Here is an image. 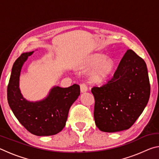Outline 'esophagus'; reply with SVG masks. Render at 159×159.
Instances as JSON below:
<instances>
[{"label":"esophagus","mask_w":159,"mask_h":159,"mask_svg":"<svg viewBox=\"0 0 159 159\" xmlns=\"http://www.w3.org/2000/svg\"><path fill=\"white\" fill-rule=\"evenodd\" d=\"M80 91H81L82 93H85L86 91H88V86L85 83H81V84L80 85Z\"/></svg>","instance_id":"esophagus-1"}]
</instances>
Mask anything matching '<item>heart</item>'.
Instances as JSON below:
<instances>
[{
	"instance_id": "heart-1",
	"label": "heart",
	"mask_w": 159,
	"mask_h": 159,
	"mask_svg": "<svg viewBox=\"0 0 159 159\" xmlns=\"http://www.w3.org/2000/svg\"><path fill=\"white\" fill-rule=\"evenodd\" d=\"M95 66L91 79L95 83H102L111 74L114 68V61L111 58L104 57L102 54H95L83 61L81 68L88 69Z\"/></svg>"
}]
</instances>
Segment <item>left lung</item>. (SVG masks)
<instances>
[{
    "label": "left lung",
    "instance_id": "left-lung-1",
    "mask_svg": "<svg viewBox=\"0 0 159 159\" xmlns=\"http://www.w3.org/2000/svg\"><path fill=\"white\" fill-rule=\"evenodd\" d=\"M91 92L95 98L94 118L99 130L107 133L130 128L144 111L150 96L147 64L128 50L114 76Z\"/></svg>",
    "mask_w": 159,
    "mask_h": 159
}]
</instances>
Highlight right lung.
<instances>
[{
	"instance_id": "right-lung-1",
	"label": "right lung",
	"mask_w": 159,
	"mask_h": 159,
	"mask_svg": "<svg viewBox=\"0 0 159 159\" xmlns=\"http://www.w3.org/2000/svg\"><path fill=\"white\" fill-rule=\"evenodd\" d=\"M33 52L22 53L12 66L7 85L9 106L21 125L37 136L56 134L66 125L69 111L80 95V86L74 84L69 88L55 86L45 99L29 102L23 98L19 88L21 67Z\"/></svg>"
}]
</instances>
